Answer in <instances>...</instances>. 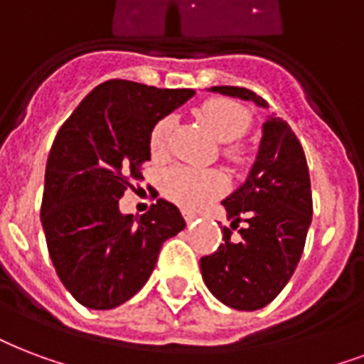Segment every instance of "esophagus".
<instances>
[{
	"mask_svg": "<svg viewBox=\"0 0 364 364\" xmlns=\"http://www.w3.org/2000/svg\"><path fill=\"white\" fill-rule=\"evenodd\" d=\"M183 218H185V221L191 225V223H194V219H196V213L187 212V210H185V212H183Z\"/></svg>",
	"mask_w": 364,
	"mask_h": 364,
	"instance_id": "34e87169",
	"label": "esophagus"
}]
</instances>
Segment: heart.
<instances>
[{
    "mask_svg": "<svg viewBox=\"0 0 364 364\" xmlns=\"http://www.w3.org/2000/svg\"><path fill=\"white\" fill-rule=\"evenodd\" d=\"M202 120L206 122L215 137L221 141H235L248 132L252 116L244 107L229 99H212L202 105ZM173 120L166 116L151 132V152L154 156H164L170 145ZM225 154L235 162H242L246 158V149L242 145L231 143L227 145ZM164 188L171 200L177 202L185 210H202L210 202L225 193L227 181L218 170H202L193 166H176L164 177Z\"/></svg>",
    "mask_w": 364,
    "mask_h": 364,
    "instance_id": "obj_1",
    "label": "heart"
}]
</instances>
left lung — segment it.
<instances>
[{
  "instance_id": "obj_1",
  "label": "left lung",
  "mask_w": 364,
  "mask_h": 364,
  "mask_svg": "<svg viewBox=\"0 0 364 364\" xmlns=\"http://www.w3.org/2000/svg\"><path fill=\"white\" fill-rule=\"evenodd\" d=\"M210 91L269 108L265 99L246 87L215 85ZM221 204L233 230L243 223L241 237L231 239L230 229H223L225 242L200 259L202 279L221 304L256 311L271 304L290 281L313 215L304 149L282 118L269 114L263 122L256 162L246 181Z\"/></svg>"
}]
</instances>
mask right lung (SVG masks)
<instances>
[{
    "label": "right lung",
    "instance_id": "add662e5",
    "mask_svg": "<svg viewBox=\"0 0 364 364\" xmlns=\"http://www.w3.org/2000/svg\"><path fill=\"white\" fill-rule=\"evenodd\" d=\"M194 95L108 80L63 124L47 158L41 225L65 288L90 309H114L145 287L168 238L185 229L176 204L158 198L141 218L118 200L151 160V132Z\"/></svg>",
    "mask_w": 364,
    "mask_h": 364
}]
</instances>
